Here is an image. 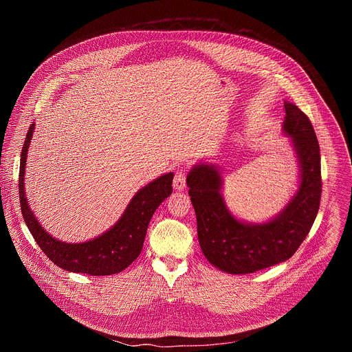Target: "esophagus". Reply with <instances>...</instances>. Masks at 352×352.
<instances>
[{"label":"esophagus","instance_id":"obj_1","mask_svg":"<svg viewBox=\"0 0 352 352\" xmlns=\"http://www.w3.org/2000/svg\"><path fill=\"white\" fill-rule=\"evenodd\" d=\"M185 182H186L185 170H184V168H178V170L175 171L174 179H173L174 189H177V190H184V189H185Z\"/></svg>","mask_w":352,"mask_h":352}]
</instances>
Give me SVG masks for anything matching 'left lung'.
Wrapping results in <instances>:
<instances>
[{
	"label": "left lung",
	"instance_id": "1",
	"mask_svg": "<svg viewBox=\"0 0 352 352\" xmlns=\"http://www.w3.org/2000/svg\"><path fill=\"white\" fill-rule=\"evenodd\" d=\"M284 109L283 129L291 136L300 182L277 217L263 224L236 220L224 204L220 193L223 179L213 164L195 166L186 177L199 245L206 259L223 272L248 274L288 261L316 219L322 196L319 142L305 113L287 102Z\"/></svg>",
	"mask_w": 352,
	"mask_h": 352
}]
</instances>
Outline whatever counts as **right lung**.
Instances as JSON below:
<instances>
[{
  "mask_svg": "<svg viewBox=\"0 0 352 352\" xmlns=\"http://www.w3.org/2000/svg\"><path fill=\"white\" fill-rule=\"evenodd\" d=\"M34 131L29 126L19 167V199L25 223L47 258L64 270L90 276H110L126 269L140 254L147 226L156 209L173 192V173L142 188L129 202L117 224L103 235L82 243H67L53 238L40 226L25 197V166Z\"/></svg>",
  "mask_w": 352,
  "mask_h": 352,
  "instance_id": "1",
  "label": "right lung"
}]
</instances>
